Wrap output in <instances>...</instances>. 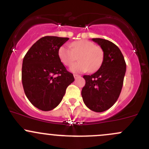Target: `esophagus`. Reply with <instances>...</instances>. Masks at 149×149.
<instances>
[{
    "instance_id": "34e87169",
    "label": "esophagus",
    "mask_w": 149,
    "mask_h": 149,
    "mask_svg": "<svg viewBox=\"0 0 149 149\" xmlns=\"http://www.w3.org/2000/svg\"><path fill=\"white\" fill-rule=\"evenodd\" d=\"M73 76H74L75 79H76V78L81 77V76H80V75H78V74H74V75H73Z\"/></svg>"
}]
</instances>
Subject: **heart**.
<instances>
[{
    "label": "heart",
    "instance_id": "heart-1",
    "mask_svg": "<svg viewBox=\"0 0 149 149\" xmlns=\"http://www.w3.org/2000/svg\"><path fill=\"white\" fill-rule=\"evenodd\" d=\"M71 47L62 45L58 49V56L65 66H70L73 73H83L89 71L95 72L99 69L104 58V52L99 46L88 40H78L72 42Z\"/></svg>",
    "mask_w": 149,
    "mask_h": 149
}]
</instances>
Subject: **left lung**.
Wrapping results in <instances>:
<instances>
[{"label": "left lung", "instance_id": "left-lung-1", "mask_svg": "<svg viewBox=\"0 0 149 149\" xmlns=\"http://www.w3.org/2000/svg\"><path fill=\"white\" fill-rule=\"evenodd\" d=\"M104 52L102 65L95 73L83 76L86 85L81 91L85 104L91 110L102 112L110 108L120 96L126 72L123 55L110 41L93 38Z\"/></svg>", "mask_w": 149, "mask_h": 149}]
</instances>
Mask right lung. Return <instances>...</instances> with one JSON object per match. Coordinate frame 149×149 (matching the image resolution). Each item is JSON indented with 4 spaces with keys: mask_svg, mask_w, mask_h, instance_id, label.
<instances>
[{
    "mask_svg": "<svg viewBox=\"0 0 149 149\" xmlns=\"http://www.w3.org/2000/svg\"><path fill=\"white\" fill-rule=\"evenodd\" d=\"M69 38L46 36L35 42L22 61V82L29 102L42 111L54 109L67 87L74 81L58 56V49Z\"/></svg>",
    "mask_w": 149,
    "mask_h": 149,
    "instance_id": "1",
    "label": "right lung"
}]
</instances>
